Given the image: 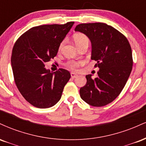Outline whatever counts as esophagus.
Listing matches in <instances>:
<instances>
[{
    "mask_svg": "<svg viewBox=\"0 0 146 146\" xmlns=\"http://www.w3.org/2000/svg\"><path fill=\"white\" fill-rule=\"evenodd\" d=\"M71 78H77V77L78 76V75L77 74V73H73V72H72V73H71Z\"/></svg>",
    "mask_w": 146,
    "mask_h": 146,
    "instance_id": "obj_1",
    "label": "esophagus"
}]
</instances>
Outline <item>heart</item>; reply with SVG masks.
I'll return each mask as SVG.
<instances>
[{
  "mask_svg": "<svg viewBox=\"0 0 146 146\" xmlns=\"http://www.w3.org/2000/svg\"><path fill=\"white\" fill-rule=\"evenodd\" d=\"M73 40H74L75 44H76V46H78L80 44H82L84 42H88L89 40H88V37L85 36L83 33H76L73 36ZM64 44V41L62 42L61 44L60 45V48H62V46H63ZM81 62H77V61H72L68 62L67 63V66L71 69H75L81 64Z\"/></svg>",
  "mask_w": 146,
  "mask_h": 146,
  "instance_id": "obj_1",
  "label": "heart"
}]
</instances>
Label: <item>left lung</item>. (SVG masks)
I'll use <instances>...</instances> for the list:
<instances>
[{
    "label": "left lung",
    "mask_w": 146,
    "mask_h": 146,
    "mask_svg": "<svg viewBox=\"0 0 146 146\" xmlns=\"http://www.w3.org/2000/svg\"><path fill=\"white\" fill-rule=\"evenodd\" d=\"M75 31L85 34L91 42V60L97 62L98 77L86 75V84L80 97L92 106H104L120 94L132 68V56L127 38L116 29L103 23L77 25Z\"/></svg>",
    "instance_id": "left-lung-1"
}]
</instances>
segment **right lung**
Returning <instances> with one entry per match:
<instances>
[{"mask_svg": "<svg viewBox=\"0 0 146 146\" xmlns=\"http://www.w3.org/2000/svg\"><path fill=\"white\" fill-rule=\"evenodd\" d=\"M73 24L68 22L33 27L15 43L11 58L15 83L33 106L47 108L56 105L71 78L67 70L60 68L53 73L45 68L44 63L56 56L60 43Z\"/></svg>", "mask_w": 146, "mask_h": 146, "instance_id": "obj_1", "label": "right lung"}]
</instances>
